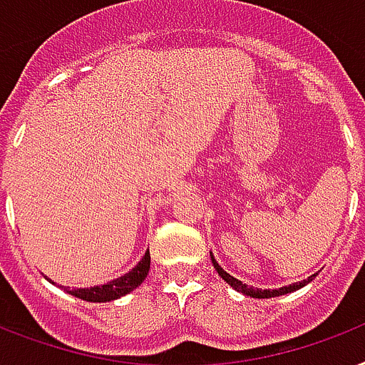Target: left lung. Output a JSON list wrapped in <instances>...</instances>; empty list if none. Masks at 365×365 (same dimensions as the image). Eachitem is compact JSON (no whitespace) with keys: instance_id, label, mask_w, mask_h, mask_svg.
<instances>
[{"instance_id":"obj_1","label":"left lung","mask_w":365,"mask_h":365,"mask_svg":"<svg viewBox=\"0 0 365 365\" xmlns=\"http://www.w3.org/2000/svg\"><path fill=\"white\" fill-rule=\"evenodd\" d=\"M211 262H213L215 270L219 272V276H221L225 282H227L230 287H234L236 291H240V293H244V295H247V297H255V299H270V297H279V295H285V293H291V291H297L301 289L303 285H307L309 282H312V279L316 278V274H312V276H309L307 279H303V282H299V284H291V285H284V287H279V289H255L253 285H247L244 284V282H240V279H236L234 276H230V274L227 272V270H222L221 267H219V262L215 261V257L211 255Z\"/></svg>"}]
</instances>
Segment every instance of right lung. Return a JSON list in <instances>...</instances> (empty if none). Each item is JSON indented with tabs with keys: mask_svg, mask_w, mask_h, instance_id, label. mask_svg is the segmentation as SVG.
<instances>
[{
	"mask_svg": "<svg viewBox=\"0 0 365 365\" xmlns=\"http://www.w3.org/2000/svg\"><path fill=\"white\" fill-rule=\"evenodd\" d=\"M150 270V251H146L144 257L138 261V264L127 274L120 278L112 279L108 284L95 285V287H80V289H68L70 295L78 299L89 301V303H106V301H114L120 299L133 289H137L138 285L143 284L146 274Z\"/></svg>",
	"mask_w": 365,
	"mask_h": 365,
	"instance_id": "right-lung-1",
	"label": "right lung"
}]
</instances>
